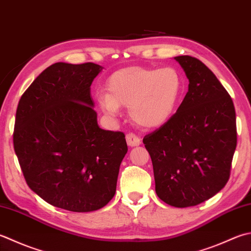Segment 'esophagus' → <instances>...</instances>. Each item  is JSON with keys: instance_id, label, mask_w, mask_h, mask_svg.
Returning a JSON list of instances; mask_svg holds the SVG:
<instances>
[{"instance_id": "esophagus-1", "label": "esophagus", "mask_w": 251, "mask_h": 251, "mask_svg": "<svg viewBox=\"0 0 251 251\" xmlns=\"http://www.w3.org/2000/svg\"><path fill=\"white\" fill-rule=\"evenodd\" d=\"M126 141L129 147H137L140 145V137L135 135L134 132H128L126 135Z\"/></svg>"}]
</instances>
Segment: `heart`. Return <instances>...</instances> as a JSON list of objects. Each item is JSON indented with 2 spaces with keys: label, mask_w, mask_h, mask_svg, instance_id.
Wrapping results in <instances>:
<instances>
[{
  "label": "heart",
  "mask_w": 251,
  "mask_h": 251,
  "mask_svg": "<svg viewBox=\"0 0 251 251\" xmlns=\"http://www.w3.org/2000/svg\"><path fill=\"white\" fill-rule=\"evenodd\" d=\"M183 76L174 67H126L113 73L107 95L99 98L102 110L114 115L120 106L129 107L130 119L145 128L163 126L178 106Z\"/></svg>",
  "instance_id": "1"
}]
</instances>
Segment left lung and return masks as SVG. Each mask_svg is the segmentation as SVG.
I'll list each match as a JSON object with an SVG mask.
<instances>
[{
    "label": "left lung",
    "instance_id": "1",
    "mask_svg": "<svg viewBox=\"0 0 251 251\" xmlns=\"http://www.w3.org/2000/svg\"><path fill=\"white\" fill-rule=\"evenodd\" d=\"M188 92L163 126L144 137L153 165L155 193L172 207H194L226 185L237 145L232 98L198 58L176 56Z\"/></svg>",
    "mask_w": 251,
    "mask_h": 251
}]
</instances>
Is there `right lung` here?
Masks as SVG:
<instances>
[{
    "mask_svg": "<svg viewBox=\"0 0 251 251\" xmlns=\"http://www.w3.org/2000/svg\"><path fill=\"white\" fill-rule=\"evenodd\" d=\"M95 63H55L18 102L14 150L26 183L54 207L73 212L101 209L116 191L124 132L101 129L90 86Z\"/></svg>",
    "mask_w": 251,
    "mask_h": 251,
    "instance_id": "right-lung-1",
    "label": "right lung"
}]
</instances>
